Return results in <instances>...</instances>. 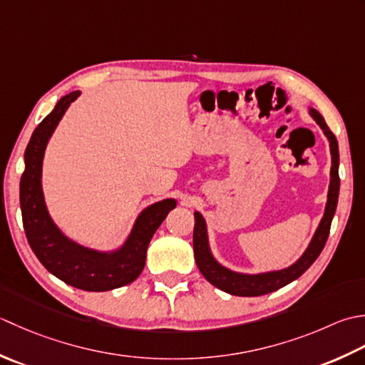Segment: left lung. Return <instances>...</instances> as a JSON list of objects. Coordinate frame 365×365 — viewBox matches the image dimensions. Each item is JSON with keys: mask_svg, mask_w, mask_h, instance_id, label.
<instances>
[{"mask_svg": "<svg viewBox=\"0 0 365 365\" xmlns=\"http://www.w3.org/2000/svg\"><path fill=\"white\" fill-rule=\"evenodd\" d=\"M310 115L314 120L319 124L323 129L324 135L329 140L331 146V155H332V165H331V182H329V192H328V203H326V210L322 222H319L318 230L315 236L312 237V242L309 244L307 250L304 255L297 259L294 264H292L287 269L266 272V274H255V276H249V274H237L227 269L222 264L215 262L210 244H207V233H206V224L203 215L195 212V227H193V254H195V262L200 272L203 277L217 287L219 289L235 296H262L276 292V289L288 285L289 282L296 280L302 276L312 263L315 262L318 255L322 254L326 241H328L331 222L334 214H336L337 200H339V189H340V178H339V143L337 138L331 129L326 124L324 118L318 113L317 110L310 108Z\"/></svg>", "mask_w": 365, "mask_h": 365, "instance_id": "left-lung-1", "label": "left lung"}]
</instances>
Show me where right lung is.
I'll use <instances>...</instances> for the list:
<instances>
[{
  "label": "right lung",
  "instance_id": "right-lung-1",
  "mask_svg": "<svg viewBox=\"0 0 365 365\" xmlns=\"http://www.w3.org/2000/svg\"><path fill=\"white\" fill-rule=\"evenodd\" d=\"M80 96L73 91L34 129L25 151V172L20 180V207L29 247L48 272L85 292H108L135 280L145 267L146 250L155 230L176 206L173 198L154 203L138 215L128 241L120 250L106 254L66 237L50 219L42 193V159L48 138L64 111Z\"/></svg>",
  "mask_w": 365,
  "mask_h": 365
}]
</instances>
